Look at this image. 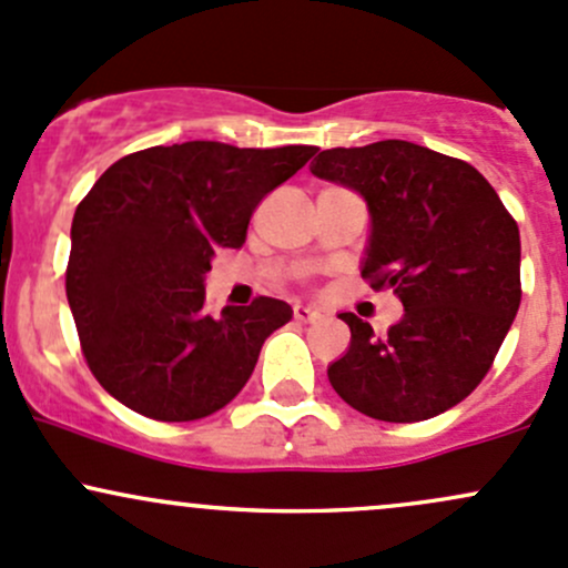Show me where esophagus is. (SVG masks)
Wrapping results in <instances>:
<instances>
[{
	"mask_svg": "<svg viewBox=\"0 0 568 568\" xmlns=\"http://www.w3.org/2000/svg\"><path fill=\"white\" fill-rule=\"evenodd\" d=\"M294 315H296V321H302V324H313V321L321 318V310L307 307V304H296Z\"/></svg>",
	"mask_w": 568,
	"mask_h": 568,
	"instance_id": "obj_1",
	"label": "esophagus"
}]
</instances>
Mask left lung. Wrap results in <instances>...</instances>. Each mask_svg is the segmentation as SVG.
<instances>
[{"mask_svg":"<svg viewBox=\"0 0 568 568\" xmlns=\"http://www.w3.org/2000/svg\"><path fill=\"white\" fill-rule=\"evenodd\" d=\"M318 179L364 199L362 277L405 313L373 334L354 313L351 345L329 364L334 392L381 422H425L485 378L520 310V231L474 165L410 141L324 149Z\"/></svg>","mask_w":568,"mask_h":568,"instance_id":"obj_1","label":"left lung"}]
</instances>
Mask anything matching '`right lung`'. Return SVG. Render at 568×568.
<instances>
[{
    "label": "right lung",
    "mask_w": 568,
    "mask_h": 568,
    "mask_svg": "<svg viewBox=\"0 0 568 568\" xmlns=\"http://www.w3.org/2000/svg\"><path fill=\"white\" fill-rule=\"evenodd\" d=\"M315 146H152L116 160L75 209L68 302L89 369L111 397L158 422H193L242 392L261 345L294 310L258 296L204 310L220 247H242L255 206Z\"/></svg>",
    "instance_id": "right-lung-1"
}]
</instances>
